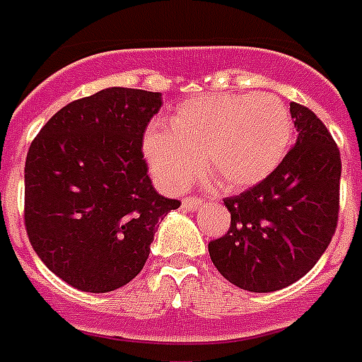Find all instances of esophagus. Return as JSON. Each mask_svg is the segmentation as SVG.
Wrapping results in <instances>:
<instances>
[{
  "label": "esophagus",
  "instance_id": "obj_1",
  "mask_svg": "<svg viewBox=\"0 0 362 362\" xmlns=\"http://www.w3.org/2000/svg\"><path fill=\"white\" fill-rule=\"evenodd\" d=\"M203 204V199L197 197V195H189V197L182 199V209L186 210H195Z\"/></svg>",
  "mask_w": 362,
  "mask_h": 362
}]
</instances>
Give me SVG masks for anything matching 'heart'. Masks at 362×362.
I'll list each match as a JSON object with an SVG mask.
<instances>
[{"instance_id":"1","label":"heart","mask_w":362,"mask_h":362,"mask_svg":"<svg viewBox=\"0 0 362 362\" xmlns=\"http://www.w3.org/2000/svg\"><path fill=\"white\" fill-rule=\"evenodd\" d=\"M291 141V112L274 93H209L180 105L169 127H150L142 150L167 192L186 189L203 163L216 186L233 192L267 178Z\"/></svg>"}]
</instances>
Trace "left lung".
I'll return each instance as SVG.
<instances>
[{
    "mask_svg": "<svg viewBox=\"0 0 362 362\" xmlns=\"http://www.w3.org/2000/svg\"><path fill=\"white\" fill-rule=\"evenodd\" d=\"M289 110L295 146L264 180L223 199L231 226L209 242L220 274L246 291H278L300 280L337 231L340 150L308 107L291 103Z\"/></svg>",
    "mask_w": 362,
    "mask_h": 362,
    "instance_id": "8db88e82",
    "label": "left lung"
}]
</instances>
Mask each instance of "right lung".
I'll list each match as a JSON object with an SVG mask.
<instances>
[{"instance_id":"obj_1","label":"right lung","mask_w":362,"mask_h":362,"mask_svg":"<svg viewBox=\"0 0 362 362\" xmlns=\"http://www.w3.org/2000/svg\"><path fill=\"white\" fill-rule=\"evenodd\" d=\"M158 92L107 88L42 125L24 169V223L42 263L69 286L115 291L146 263L159 220L180 206L148 176L142 136Z\"/></svg>"}]
</instances>
